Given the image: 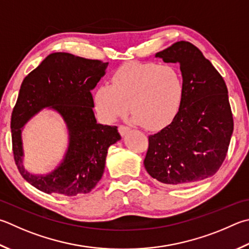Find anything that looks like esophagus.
I'll return each instance as SVG.
<instances>
[{"label":"esophagus","mask_w":249,"mask_h":249,"mask_svg":"<svg viewBox=\"0 0 249 249\" xmlns=\"http://www.w3.org/2000/svg\"><path fill=\"white\" fill-rule=\"evenodd\" d=\"M129 127L128 126H125V125H119V132L122 135V136H125L126 134L129 132Z\"/></svg>","instance_id":"obj_1"}]
</instances>
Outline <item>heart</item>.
Listing matches in <instances>:
<instances>
[{
    "label": "heart",
    "mask_w": 249,
    "mask_h": 249,
    "mask_svg": "<svg viewBox=\"0 0 249 249\" xmlns=\"http://www.w3.org/2000/svg\"><path fill=\"white\" fill-rule=\"evenodd\" d=\"M184 93L182 74L174 66L129 62L115 71L110 85L97 88L93 100L107 122L125 115L130 106L135 123L156 130L178 115Z\"/></svg>",
    "instance_id": "obj_1"
}]
</instances>
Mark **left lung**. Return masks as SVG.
Instances as JSON below:
<instances>
[{"instance_id":"left-lung-1","label":"left lung","mask_w":249,"mask_h":249,"mask_svg":"<svg viewBox=\"0 0 249 249\" xmlns=\"http://www.w3.org/2000/svg\"><path fill=\"white\" fill-rule=\"evenodd\" d=\"M156 56L178 63L185 93L172 123L148 137L144 168L166 185L196 183L215 174L227 157L234 127L227 85L188 41L175 42Z\"/></svg>"}]
</instances>
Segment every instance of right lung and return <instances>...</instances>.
<instances>
[{
  "instance_id": "add662e5",
  "label": "right lung",
  "mask_w": 249,
  "mask_h": 249,
  "mask_svg": "<svg viewBox=\"0 0 249 249\" xmlns=\"http://www.w3.org/2000/svg\"><path fill=\"white\" fill-rule=\"evenodd\" d=\"M107 63L56 52L48 55L22 80L12 112L13 155L27 182L47 194L73 197L87 194L101 179L107 149L121 139L117 126L98 124L91 90L105 75ZM63 116L70 132V147L62 164L51 175L37 177L22 166L20 128L43 107Z\"/></svg>"
}]
</instances>
